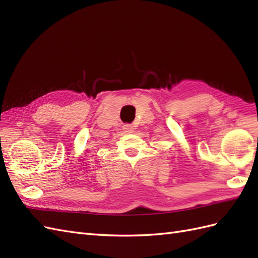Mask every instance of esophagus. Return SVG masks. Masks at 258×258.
<instances>
[{
    "instance_id": "obj_1",
    "label": "esophagus",
    "mask_w": 258,
    "mask_h": 258,
    "mask_svg": "<svg viewBox=\"0 0 258 258\" xmlns=\"http://www.w3.org/2000/svg\"><path fill=\"white\" fill-rule=\"evenodd\" d=\"M123 130L126 132V133H133V127H132L131 125H124Z\"/></svg>"
}]
</instances>
